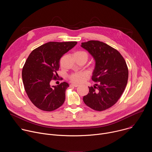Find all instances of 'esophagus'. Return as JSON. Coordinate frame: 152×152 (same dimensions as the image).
Instances as JSON below:
<instances>
[{
	"instance_id": "34e87169",
	"label": "esophagus",
	"mask_w": 152,
	"mask_h": 152,
	"mask_svg": "<svg viewBox=\"0 0 152 152\" xmlns=\"http://www.w3.org/2000/svg\"><path fill=\"white\" fill-rule=\"evenodd\" d=\"M70 86H74V87H77V86H78L79 85H77V84H75V83H72V84L70 85Z\"/></svg>"
}]
</instances>
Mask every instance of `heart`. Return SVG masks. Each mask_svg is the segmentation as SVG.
<instances>
[{
    "instance_id": "1",
    "label": "heart",
    "mask_w": 152,
    "mask_h": 152,
    "mask_svg": "<svg viewBox=\"0 0 152 152\" xmlns=\"http://www.w3.org/2000/svg\"><path fill=\"white\" fill-rule=\"evenodd\" d=\"M75 55H83L87 57H88V53L84 52V51H78L75 53ZM85 77V75L82 72H77V73H73L69 75V79L74 82V83H80L82 82Z\"/></svg>"
}]
</instances>
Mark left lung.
<instances>
[{
	"label": "left lung",
	"instance_id": "8db88e82",
	"mask_svg": "<svg viewBox=\"0 0 152 152\" xmlns=\"http://www.w3.org/2000/svg\"><path fill=\"white\" fill-rule=\"evenodd\" d=\"M81 44L96 60L92 80L97 82L94 87L88 86L89 93L83 100L95 111H104L115 104L124 92L129 76L126 62L117 50L104 42L90 40Z\"/></svg>",
	"mask_w": 152,
	"mask_h": 152
}]
</instances>
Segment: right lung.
<instances>
[{"mask_svg":"<svg viewBox=\"0 0 152 152\" xmlns=\"http://www.w3.org/2000/svg\"><path fill=\"white\" fill-rule=\"evenodd\" d=\"M77 43L49 42L33 50L27 58L22 69L23 82L29 99L38 109L50 112L64 103L69 84L63 82L50 86V82L58 76L61 58Z\"/></svg>","mask_w":152,"mask_h":152,"instance_id":"1","label":"right lung"}]
</instances>
